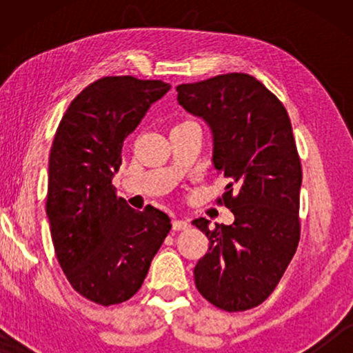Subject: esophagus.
Segmentation results:
<instances>
[{"label":"esophagus","mask_w":353,"mask_h":353,"mask_svg":"<svg viewBox=\"0 0 353 353\" xmlns=\"http://www.w3.org/2000/svg\"><path fill=\"white\" fill-rule=\"evenodd\" d=\"M172 228L175 231H185L190 228V223L186 220H173L172 221Z\"/></svg>","instance_id":"esophagus-1"}]
</instances>
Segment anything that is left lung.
Returning <instances> with one entry per match:
<instances>
[{
    "label": "left lung",
    "mask_w": 353,
    "mask_h": 353,
    "mask_svg": "<svg viewBox=\"0 0 353 353\" xmlns=\"http://www.w3.org/2000/svg\"><path fill=\"white\" fill-rule=\"evenodd\" d=\"M178 103L209 125L212 162L228 185L219 202L231 225L196 219L209 238L197 262V291L215 307L244 312L268 299L301 239L302 168L291 120L281 101L248 74L178 85Z\"/></svg>",
    "instance_id": "left-lung-1"
}]
</instances>
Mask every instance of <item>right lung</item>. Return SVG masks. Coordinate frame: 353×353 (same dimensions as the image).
I'll return each mask as SVG.
<instances>
[{
  "label": "right lung",
  "mask_w": 353,
  "mask_h": 353,
  "mask_svg": "<svg viewBox=\"0 0 353 353\" xmlns=\"http://www.w3.org/2000/svg\"><path fill=\"white\" fill-rule=\"evenodd\" d=\"M170 85L104 77L67 108L50 154L46 215L56 257L72 288L109 307L138 292L170 231L165 212L134 210L112 178L125 138Z\"/></svg>",
  "instance_id": "add662e5"
}]
</instances>
